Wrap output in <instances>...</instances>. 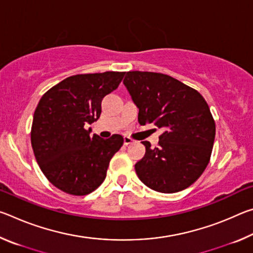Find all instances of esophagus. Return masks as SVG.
I'll return each mask as SVG.
<instances>
[{
	"instance_id": "34e87169",
	"label": "esophagus",
	"mask_w": 253,
	"mask_h": 253,
	"mask_svg": "<svg viewBox=\"0 0 253 253\" xmlns=\"http://www.w3.org/2000/svg\"><path fill=\"white\" fill-rule=\"evenodd\" d=\"M132 143V139L130 138V137H124V145H129V144H131Z\"/></svg>"
}]
</instances>
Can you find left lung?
<instances>
[{
	"label": "left lung",
	"instance_id": "1",
	"mask_svg": "<svg viewBox=\"0 0 253 253\" xmlns=\"http://www.w3.org/2000/svg\"><path fill=\"white\" fill-rule=\"evenodd\" d=\"M124 84L138 107L140 125L162 128L158 147L142 142L145 156L136 163L140 181L161 193H175L192 185L210 162L215 123L204 98L173 77L128 71Z\"/></svg>",
	"mask_w": 253,
	"mask_h": 253
}]
</instances>
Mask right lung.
<instances>
[{
  "instance_id": "obj_1",
  "label": "right lung",
  "mask_w": 253,
  "mask_h": 253,
  "mask_svg": "<svg viewBox=\"0 0 253 253\" xmlns=\"http://www.w3.org/2000/svg\"><path fill=\"white\" fill-rule=\"evenodd\" d=\"M125 72L68 77L49 89L33 115L31 144L42 173L59 190L87 195L105 181L121 135L102 139L85 127L100 117L101 100L121 84Z\"/></svg>"
}]
</instances>
